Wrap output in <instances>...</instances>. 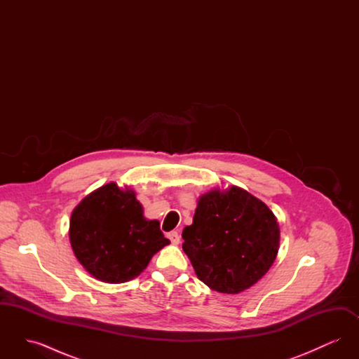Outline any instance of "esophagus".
Wrapping results in <instances>:
<instances>
[{
  "mask_svg": "<svg viewBox=\"0 0 359 359\" xmlns=\"http://www.w3.org/2000/svg\"><path fill=\"white\" fill-rule=\"evenodd\" d=\"M170 241H171L173 245H177L179 242H180V236L177 234V231H171V233H168V236H167Z\"/></svg>",
  "mask_w": 359,
  "mask_h": 359,
  "instance_id": "esophagus-1",
  "label": "esophagus"
}]
</instances>
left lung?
<instances>
[{
  "label": "left lung",
  "instance_id": "1",
  "mask_svg": "<svg viewBox=\"0 0 359 359\" xmlns=\"http://www.w3.org/2000/svg\"><path fill=\"white\" fill-rule=\"evenodd\" d=\"M182 237L195 273L211 290L236 294L273 265L280 227L273 211L243 188H214L199 196Z\"/></svg>",
  "mask_w": 359,
  "mask_h": 359
}]
</instances>
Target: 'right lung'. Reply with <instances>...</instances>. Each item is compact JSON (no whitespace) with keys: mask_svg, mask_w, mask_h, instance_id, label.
Segmentation results:
<instances>
[{"mask_svg":"<svg viewBox=\"0 0 359 359\" xmlns=\"http://www.w3.org/2000/svg\"><path fill=\"white\" fill-rule=\"evenodd\" d=\"M69 237L86 271L109 284L136 278L170 245L160 222L144 217L136 192L114 182L94 189L72 210Z\"/></svg>","mask_w":359,"mask_h":359,"instance_id":"1","label":"right lung"}]
</instances>
